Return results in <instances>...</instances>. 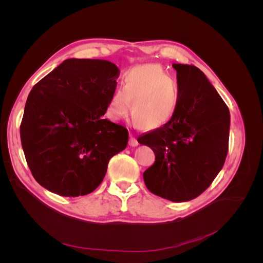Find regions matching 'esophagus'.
I'll list each match as a JSON object with an SVG mask.
<instances>
[{
    "mask_svg": "<svg viewBox=\"0 0 263 263\" xmlns=\"http://www.w3.org/2000/svg\"><path fill=\"white\" fill-rule=\"evenodd\" d=\"M129 146H132V147L138 146V140H137L136 137L133 136V135H130V136H129Z\"/></svg>",
    "mask_w": 263,
    "mask_h": 263,
    "instance_id": "obj_1",
    "label": "esophagus"
}]
</instances>
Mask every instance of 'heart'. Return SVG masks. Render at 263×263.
<instances>
[{
	"label": "heart",
	"instance_id": "1",
	"mask_svg": "<svg viewBox=\"0 0 263 263\" xmlns=\"http://www.w3.org/2000/svg\"><path fill=\"white\" fill-rule=\"evenodd\" d=\"M132 113L148 129L168 124L176 115L179 92L172 79L159 66L135 67L125 76L124 89H117L109 99L108 113L114 119H123Z\"/></svg>",
	"mask_w": 263,
	"mask_h": 263
}]
</instances>
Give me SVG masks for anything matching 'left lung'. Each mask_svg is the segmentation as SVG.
I'll return each instance as SVG.
<instances>
[{
  "label": "left lung",
  "instance_id": "1",
  "mask_svg": "<svg viewBox=\"0 0 263 263\" xmlns=\"http://www.w3.org/2000/svg\"><path fill=\"white\" fill-rule=\"evenodd\" d=\"M179 103L171 121L138 138L153 149L155 163L144 172L147 189L172 202H186L208 189L225 163L228 106L202 71L173 63Z\"/></svg>",
  "mask_w": 263,
  "mask_h": 263
}]
</instances>
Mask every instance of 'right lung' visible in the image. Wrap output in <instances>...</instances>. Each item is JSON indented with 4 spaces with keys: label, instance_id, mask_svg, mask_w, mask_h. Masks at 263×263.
Listing matches in <instances>:
<instances>
[{
    "label": "right lung",
    "instance_id": "right-lung-1",
    "mask_svg": "<svg viewBox=\"0 0 263 263\" xmlns=\"http://www.w3.org/2000/svg\"><path fill=\"white\" fill-rule=\"evenodd\" d=\"M118 68L107 60L67 59L31 89L21 141L35 180L61 196L90 194L109 159L126 148L128 130L103 118Z\"/></svg>",
    "mask_w": 263,
    "mask_h": 263
}]
</instances>
